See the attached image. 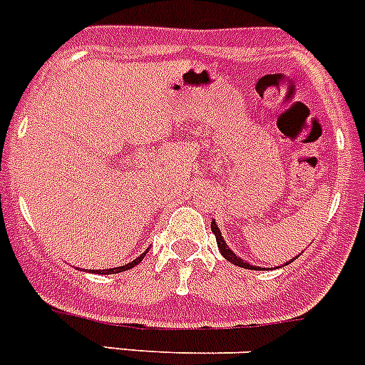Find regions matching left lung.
<instances>
[{
  "label": "left lung",
  "mask_w": 365,
  "mask_h": 365,
  "mask_svg": "<svg viewBox=\"0 0 365 365\" xmlns=\"http://www.w3.org/2000/svg\"><path fill=\"white\" fill-rule=\"evenodd\" d=\"M212 232H214L215 240H217L219 252H221V256L225 257V259H228V261H230V263H234V265H237V267H243V269H250V270H263V269H261V267L250 265V263H248V261L241 259V257L237 256V254H235L230 247H228L227 241L222 240L221 230H219V227H217V225H215V221H212ZM296 257H298V256H296ZM291 261H292V259H291ZM291 261H289V263H291ZM285 265H287V263H283V267H285Z\"/></svg>",
  "instance_id": "1"
}]
</instances>
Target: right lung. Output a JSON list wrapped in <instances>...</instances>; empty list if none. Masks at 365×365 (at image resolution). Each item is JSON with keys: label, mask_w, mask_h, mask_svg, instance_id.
Masks as SVG:
<instances>
[{"label": "right lung", "mask_w": 365, "mask_h": 365, "mask_svg": "<svg viewBox=\"0 0 365 365\" xmlns=\"http://www.w3.org/2000/svg\"><path fill=\"white\" fill-rule=\"evenodd\" d=\"M146 252H148V250H146ZM146 252H143V254H140V256H138L137 259H133V261H131V263H125V265H122V267H115V269L95 270V274H118V272H124V270H130V269H133L135 265H138V263H140V261L144 259V256H146Z\"/></svg>", "instance_id": "add662e5"}]
</instances>
